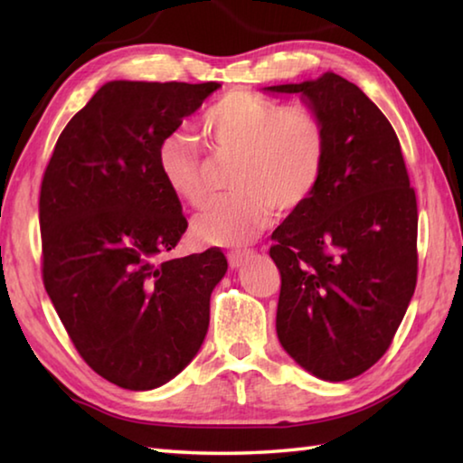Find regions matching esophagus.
I'll list each match as a JSON object with an SVG mask.
<instances>
[{
  "label": "esophagus",
  "instance_id": "34e87169",
  "mask_svg": "<svg viewBox=\"0 0 463 463\" xmlns=\"http://www.w3.org/2000/svg\"><path fill=\"white\" fill-rule=\"evenodd\" d=\"M249 255H250V250H247V249L231 250V253H229V265H231V268H241V265L249 260Z\"/></svg>",
  "mask_w": 463,
  "mask_h": 463
}]
</instances>
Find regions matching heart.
<instances>
[{"mask_svg": "<svg viewBox=\"0 0 463 463\" xmlns=\"http://www.w3.org/2000/svg\"><path fill=\"white\" fill-rule=\"evenodd\" d=\"M202 132L218 163L234 161L231 187L237 190L194 221L195 239L208 245H245L268 226L273 208H300L323 179L328 132L308 106H284L261 93L234 90L203 112ZM156 169L192 208L213 202V163L190 132L175 130L161 140Z\"/></svg>", "mask_w": 463, "mask_h": 463, "instance_id": "b5f03b06", "label": "heart"}]
</instances>
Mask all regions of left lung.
Wrapping results in <instances>:
<instances>
[{
    "label": "left lung",
    "mask_w": 463,
    "mask_h": 463,
    "mask_svg": "<svg viewBox=\"0 0 463 463\" xmlns=\"http://www.w3.org/2000/svg\"><path fill=\"white\" fill-rule=\"evenodd\" d=\"M300 93L326 124L317 192L273 231L281 347L320 380L343 382L378 362L417 286V195L401 143L380 108L336 73L273 85Z\"/></svg>",
    "instance_id": "8db88e82"
}]
</instances>
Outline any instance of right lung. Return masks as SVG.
I'll return each mask as SVG.
<instances>
[{
    "label": "right lung",
    "instance_id": "add662e5",
    "mask_svg": "<svg viewBox=\"0 0 463 463\" xmlns=\"http://www.w3.org/2000/svg\"><path fill=\"white\" fill-rule=\"evenodd\" d=\"M221 83L109 81L54 145L41 185L43 281L83 362L153 390L198 354L221 249L163 260L187 229L156 146Z\"/></svg>",
    "mask_w": 463,
    "mask_h": 463
}]
</instances>
